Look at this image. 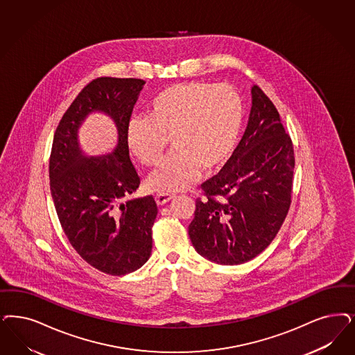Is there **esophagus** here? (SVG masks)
Returning a JSON list of instances; mask_svg holds the SVG:
<instances>
[{
  "mask_svg": "<svg viewBox=\"0 0 355 355\" xmlns=\"http://www.w3.org/2000/svg\"><path fill=\"white\" fill-rule=\"evenodd\" d=\"M174 196H175V194H171V193H157V194L155 196V199H156L157 205L162 206V205L168 203Z\"/></svg>",
  "mask_w": 355,
  "mask_h": 355,
  "instance_id": "34e87169",
  "label": "esophagus"
}]
</instances>
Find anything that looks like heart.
I'll use <instances>...</instances> for the list:
<instances>
[{"label":"heart","instance_id":"1","mask_svg":"<svg viewBox=\"0 0 355 355\" xmlns=\"http://www.w3.org/2000/svg\"><path fill=\"white\" fill-rule=\"evenodd\" d=\"M243 119V99L232 86L180 83L150 101L147 116L130 122L127 141L141 164L157 166L171 139L174 150L147 184L153 191H175L191 184L200 169L214 171L228 161Z\"/></svg>","mask_w":355,"mask_h":355}]
</instances>
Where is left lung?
Listing matches in <instances>:
<instances>
[{
  "mask_svg": "<svg viewBox=\"0 0 355 355\" xmlns=\"http://www.w3.org/2000/svg\"><path fill=\"white\" fill-rule=\"evenodd\" d=\"M249 123L232 157L200 184L189 236L196 252L220 265H240L262 253L291 206L293 140L275 105L252 89Z\"/></svg>",
  "mask_w": 355,
  "mask_h": 355,
  "instance_id": "obj_1",
  "label": "left lung"
}]
</instances>
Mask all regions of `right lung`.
<instances>
[{
    "label": "right lung",
    "instance_id": "1",
    "mask_svg": "<svg viewBox=\"0 0 355 355\" xmlns=\"http://www.w3.org/2000/svg\"><path fill=\"white\" fill-rule=\"evenodd\" d=\"M144 84L140 78L116 77L89 83L64 112L49 156V189L62 231L84 261L109 275L140 269L152 253L157 205L152 196L130 199L140 177L127 141L130 118ZM96 110L114 119L120 141L109 157L89 159L78 148L76 130Z\"/></svg>",
    "mask_w": 355,
    "mask_h": 355
}]
</instances>
